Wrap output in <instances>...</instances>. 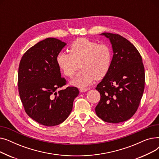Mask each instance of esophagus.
Segmentation results:
<instances>
[{"label": "esophagus", "instance_id": "esophagus-1", "mask_svg": "<svg viewBox=\"0 0 159 159\" xmlns=\"http://www.w3.org/2000/svg\"><path fill=\"white\" fill-rule=\"evenodd\" d=\"M89 89L88 88H80V92H85V91H88Z\"/></svg>", "mask_w": 159, "mask_h": 159}]
</instances>
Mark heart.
<instances>
[{
	"instance_id": "1",
	"label": "heart",
	"mask_w": 159,
	"mask_h": 159,
	"mask_svg": "<svg viewBox=\"0 0 159 159\" xmlns=\"http://www.w3.org/2000/svg\"><path fill=\"white\" fill-rule=\"evenodd\" d=\"M69 53H58L57 65L67 77H72L79 68L81 70L70 80V84L82 88L91 84L95 79H102L110 70L112 51L106 44H98L85 38L73 41Z\"/></svg>"
}]
</instances>
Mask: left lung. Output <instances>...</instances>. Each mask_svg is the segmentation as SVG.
Here are the masks:
<instances>
[{"label":"left lung","instance_id":"obj_1","mask_svg":"<svg viewBox=\"0 0 159 159\" xmlns=\"http://www.w3.org/2000/svg\"><path fill=\"white\" fill-rule=\"evenodd\" d=\"M100 35L110 40L113 55L110 70L96 88L101 101L95 112L104 122H122L135 113L143 95L145 73L143 59L126 39L111 33Z\"/></svg>","mask_w":159,"mask_h":159}]
</instances>
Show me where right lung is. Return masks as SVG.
<instances>
[{
    "mask_svg": "<svg viewBox=\"0 0 159 159\" xmlns=\"http://www.w3.org/2000/svg\"><path fill=\"white\" fill-rule=\"evenodd\" d=\"M67 44L55 38H47L30 48L20 62L18 86L25 111L30 118L46 126L63 122L72 111L79 91L68 87L61 77L56 58Z\"/></svg>",
    "mask_w": 159,
    "mask_h": 159,
    "instance_id": "right-lung-1",
    "label": "right lung"
}]
</instances>
